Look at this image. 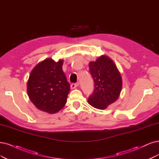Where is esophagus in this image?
Listing matches in <instances>:
<instances>
[{
    "label": "esophagus",
    "instance_id": "34e87169",
    "mask_svg": "<svg viewBox=\"0 0 159 159\" xmlns=\"http://www.w3.org/2000/svg\"><path fill=\"white\" fill-rule=\"evenodd\" d=\"M78 86H79V83H73V84H71V85H70V89H76V88Z\"/></svg>",
    "mask_w": 159,
    "mask_h": 159
}]
</instances>
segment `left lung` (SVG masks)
Masks as SVG:
<instances>
[{
    "mask_svg": "<svg viewBox=\"0 0 159 159\" xmlns=\"http://www.w3.org/2000/svg\"><path fill=\"white\" fill-rule=\"evenodd\" d=\"M89 68L94 82V90L88 102L96 109H105L120 96L122 85L121 75L113 60L104 55L90 62Z\"/></svg>",
    "mask_w": 159,
    "mask_h": 159,
    "instance_id": "obj_1",
    "label": "left lung"
}]
</instances>
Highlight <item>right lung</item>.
I'll return each mask as SVG.
<instances>
[{
	"label": "right lung",
	"mask_w": 159,
	"mask_h": 159,
	"mask_svg": "<svg viewBox=\"0 0 159 159\" xmlns=\"http://www.w3.org/2000/svg\"><path fill=\"white\" fill-rule=\"evenodd\" d=\"M63 60L52 58L38 63L29 75L27 93L31 102L40 111L50 114L60 111L67 102L70 84L62 70Z\"/></svg>",
	"instance_id": "obj_1"
}]
</instances>
